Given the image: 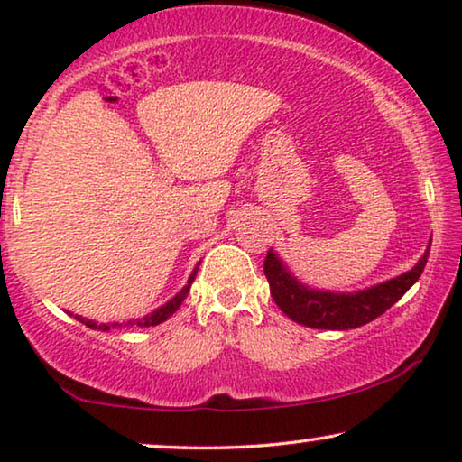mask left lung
Instances as JSON below:
<instances>
[{"mask_svg":"<svg viewBox=\"0 0 462 462\" xmlns=\"http://www.w3.org/2000/svg\"><path fill=\"white\" fill-rule=\"evenodd\" d=\"M428 255L430 252H425L421 260L401 276L353 293H332L301 285L273 250H268L264 260V274L274 303L293 322L310 328L349 330L375 320L393 308L420 279Z\"/></svg>","mask_w":462,"mask_h":462,"instance_id":"1","label":"left lung"}]
</instances>
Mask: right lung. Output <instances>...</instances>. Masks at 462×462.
Masks as SVG:
<instances>
[{
	"label": "right lung",
	"mask_w": 462,
	"mask_h": 462,
	"mask_svg": "<svg viewBox=\"0 0 462 462\" xmlns=\"http://www.w3.org/2000/svg\"><path fill=\"white\" fill-rule=\"evenodd\" d=\"M198 266H200V262H198ZM198 266L194 268V273L189 274V279H188V285L183 287L180 293H177L173 300H169L165 305H161L159 310H154L152 314H148V316H144V318H136V320H130L127 322L125 326H140V328H146V326H157V324H161V322H165L167 318H171L175 311H177V308H180L181 305V301L186 300V295L189 293V287H191V282H194V279H196V273H198ZM72 316V314H69ZM78 322H82V324H87L88 328H92V330H109V328H116V326H122V324H98V322H95V320H88V318H82V316H74Z\"/></svg>",
	"instance_id": "add662e5"
}]
</instances>
